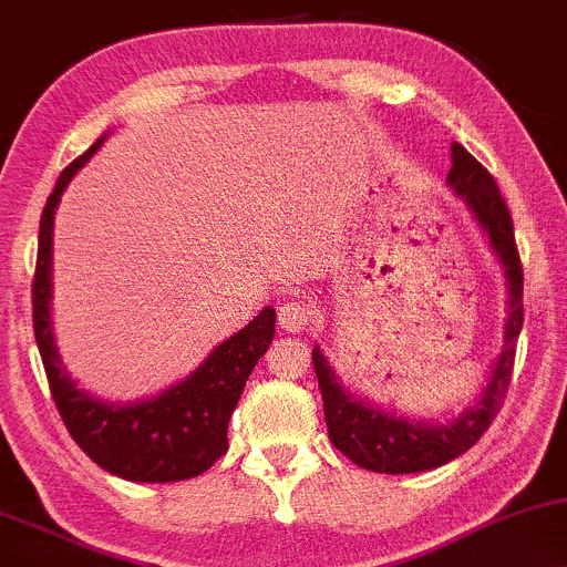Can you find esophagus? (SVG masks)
<instances>
[{"label":"esophagus","instance_id":"esophagus-1","mask_svg":"<svg viewBox=\"0 0 567 567\" xmlns=\"http://www.w3.org/2000/svg\"><path fill=\"white\" fill-rule=\"evenodd\" d=\"M311 322V306L306 301H285L277 309V324L285 332H301Z\"/></svg>","mask_w":567,"mask_h":567}]
</instances>
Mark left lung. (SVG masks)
<instances>
[{
  "label": "left lung",
  "instance_id": "left-lung-1",
  "mask_svg": "<svg viewBox=\"0 0 567 567\" xmlns=\"http://www.w3.org/2000/svg\"><path fill=\"white\" fill-rule=\"evenodd\" d=\"M446 182L465 197L470 210L488 235L491 248L499 256L504 275H507L509 309L504 349L496 359L494 374H491L478 406L467 409L452 425H422V422H409L367 406L364 401L343 391L336 372L327 364L324 353L313 349V370H317L319 391H322L330 441L336 443L338 452L349 456L353 465L372 470V473H425V470L441 467L462 456L488 431L504 404L509 380H513L517 336L523 327V264L515 245L513 216H509L507 203H504L488 168L475 161L460 142L452 145V172Z\"/></svg>",
  "mask_w": 567,
  "mask_h": 567
}]
</instances>
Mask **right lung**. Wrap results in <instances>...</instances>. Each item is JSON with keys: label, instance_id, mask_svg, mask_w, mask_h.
<instances>
[{"label": "right lung", "instance_id": "1", "mask_svg": "<svg viewBox=\"0 0 567 567\" xmlns=\"http://www.w3.org/2000/svg\"><path fill=\"white\" fill-rule=\"evenodd\" d=\"M102 140L60 174L47 197L39 224V254L33 271V336L47 372V383L71 439L89 460L126 481L172 483L206 473L227 454V427L248 374L275 338V309L258 313L203 361L187 380L140 404L115 406L92 399L68 378L54 349L50 322L52 218L60 195L84 163L97 153Z\"/></svg>", "mask_w": 567, "mask_h": 567}]
</instances>
